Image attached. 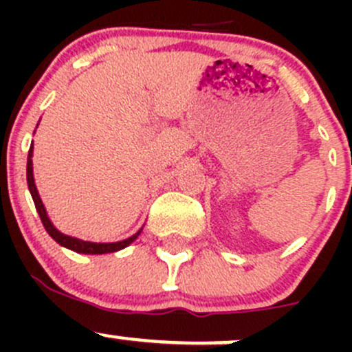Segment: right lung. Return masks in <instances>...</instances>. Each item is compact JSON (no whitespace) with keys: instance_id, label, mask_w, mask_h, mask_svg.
I'll return each mask as SVG.
<instances>
[{"instance_id":"obj_1","label":"right lung","mask_w":352,"mask_h":352,"mask_svg":"<svg viewBox=\"0 0 352 352\" xmlns=\"http://www.w3.org/2000/svg\"><path fill=\"white\" fill-rule=\"evenodd\" d=\"M32 153H34V148H32V144H30V150H28V158H27V184H28V190H30L32 199H34L35 209H37L38 216H41V221H42V225H44L45 232H47L49 235H51L52 239L56 240V242L61 245V247L69 248V250L78 252V254H91V255L110 254V252L122 250V248H126L127 245H131V243L134 242V240L138 239V236H140L141 230H143V228H141L138 233H134L133 236H129V239L122 240V242L95 243V242H85V240L74 239V236L65 235V233L59 232V230L56 228V226L51 223V219H49L47 212H45L44 204H42L41 197H38L37 187H35V180H34V168H32Z\"/></svg>"}]
</instances>
